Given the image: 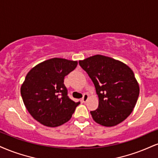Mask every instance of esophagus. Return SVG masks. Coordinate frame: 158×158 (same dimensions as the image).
I'll use <instances>...</instances> for the list:
<instances>
[{"label": "esophagus", "instance_id": "1", "mask_svg": "<svg viewBox=\"0 0 158 158\" xmlns=\"http://www.w3.org/2000/svg\"><path fill=\"white\" fill-rule=\"evenodd\" d=\"M88 97H89V96H88V94H85L84 95H83V97H82V98H81V101H82L83 102H86L87 101V99H88Z\"/></svg>", "mask_w": 158, "mask_h": 158}]
</instances>
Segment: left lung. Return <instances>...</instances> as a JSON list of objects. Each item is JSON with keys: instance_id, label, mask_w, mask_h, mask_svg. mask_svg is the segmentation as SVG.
Masks as SVG:
<instances>
[{"instance_id": "8db88e82", "label": "left lung", "mask_w": 158, "mask_h": 158, "mask_svg": "<svg viewBox=\"0 0 158 158\" xmlns=\"http://www.w3.org/2000/svg\"><path fill=\"white\" fill-rule=\"evenodd\" d=\"M96 87L98 107L90 111L94 120L104 127L124 121L133 110L139 96V85L133 71L120 61L103 55L80 60Z\"/></svg>"}]
</instances>
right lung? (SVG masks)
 Listing matches in <instances>:
<instances>
[{
    "label": "right lung",
    "instance_id": "add662e5",
    "mask_svg": "<svg viewBox=\"0 0 158 158\" xmlns=\"http://www.w3.org/2000/svg\"><path fill=\"white\" fill-rule=\"evenodd\" d=\"M77 64V61L52 58L37 64L27 73L20 94L28 113L38 122L55 127L71 119L80 102L68 97L64 79Z\"/></svg>",
    "mask_w": 158,
    "mask_h": 158
}]
</instances>
